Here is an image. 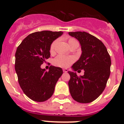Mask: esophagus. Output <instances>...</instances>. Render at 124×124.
<instances>
[{"label": "esophagus", "instance_id": "1", "mask_svg": "<svg viewBox=\"0 0 124 124\" xmlns=\"http://www.w3.org/2000/svg\"><path fill=\"white\" fill-rule=\"evenodd\" d=\"M63 71L64 72V73H67V72H68V70L67 69H63Z\"/></svg>", "mask_w": 124, "mask_h": 124}]
</instances>
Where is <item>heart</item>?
Here are the masks:
<instances>
[{"instance_id":"obj_1","label":"heart","mask_w":124,"mask_h":124,"mask_svg":"<svg viewBox=\"0 0 124 124\" xmlns=\"http://www.w3.org/2000/svg\"><path fill=\"white\" fill-rule=\"evenodd\" d=\"M57 41L58 40H56L51 44V46H50V52L53 53L54 51L55 47L56 46ZM68 44L69 45L70 47L74 46V45H79L78 41L76 39L73 38H68L67 39ZM74 61V58L72 56H65L63 55H59L56 58L54 59L53 63L56 66L60 67H63V68H66L68 67L71 63H73Z\"/></svg>"}]
</instances>
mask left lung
<instances>
[{"label": "left lung", "instance_id": "1", "mask_svg": "<svg viewBox=\"0 0 124 124\" xmlns=\"http://www.w3.org/2000/svg\"><path fill=\"white\" fill-rule=\"evenodd\" d=\"M68 34L80 43L82 53L69 71L70 93L76 101L90 103L102 93L110 74L111 58L104 44L86 32H69ZM84 69V74L78 77L75 72Z\"/></svg>", "mask_w": 124, "mask_h": 124}]
</instances>
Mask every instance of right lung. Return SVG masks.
I'll list each match as a JSON object with an SVG mask.
<instances>
[{
	"mask_svg": "<svg viewBox=\"0 0 124 124\" xmlns=\"http://www.w3.org/2000/svg\"><path fill=\"white\" fill-rule=\"evenodd\" d=\"M62 31H42L30 34L17 48L15 70L19 84L25 95L36 102L51 97L55 85L63 74L60 67L51 65L48 71L40 66L50 57V46L63 34Z\"/></svg>",
	"mask_w": 124,
	"mask_h": 124,
	"instance_id": "obj_1",
	"label": "right lung"
}]
</instances>
